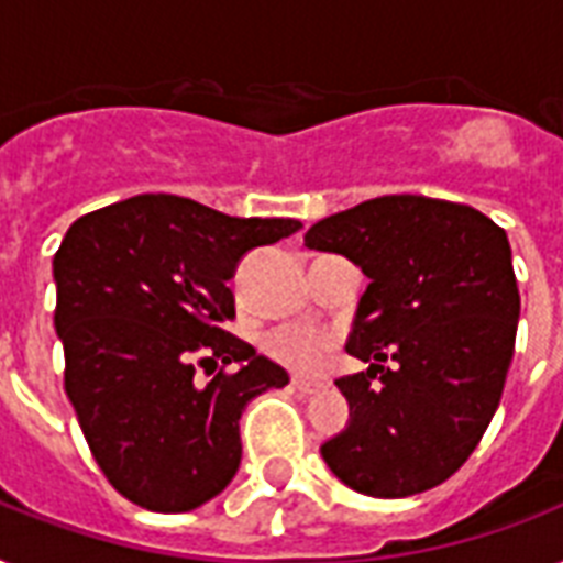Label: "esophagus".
<instances>
[{"mask_svg": "<svg viewBox=\"0 0 563 563\" xmlns=\"http://www.w3.org/2000/svg\"><path fill=\"white\" fill-rule=\"evenodd\" d=\"M291 388L300 394H307V397H312V394L324 391L327 385L318 383V379H300V376H295V379H291Z\"/></svg>", "mask_w": 563, "mask_h": 563, "instance_id": "34e87169", "label": "esophagus"}]
</instances>
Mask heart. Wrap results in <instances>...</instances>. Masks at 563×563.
<instances>
[{
    "label": "heart",
    "instance_id": "obj_1",
    "mask_svg": "<svg viewBox=\"0 0 563 563\" xmlns=\"http://www.w3.org/2000/svg\"><path fill=\"white\" fill-rule=\"evenodd\" d=\"M265 347L286 368L300 371V374H316V371L324 368L327 353H330V339L312 333V330L289 327V330H277L265 342Z\"/></svg>",
    "mask_w": 563,
    "mask_h": 563
}]
</instances>
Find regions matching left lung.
<instances>
[{
	"mask_svg": "<svg viewBox=\"0 0 563 563\" xmlns=\"http://www.w3.org/2000/svg\"><path fill=\"white\" fill-rule=\"evenodd\" d=\"M368 277L347 353L368 371L335 379L351 423L321 446L368 497L446 482L485 435L515 356L520 291L506 230L467 203L383 195L303 236Z\"/></svg>",
	"mask_w": 563,
	"mask_h": 563,
	"instance_id": "obj_1",
	"label": "left lung"
}]
</instances>
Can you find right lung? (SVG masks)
<instances>
[{
  "label": "right lung",
  "mask_w": 563,
  "mask_h": 563,
  "mask_svg": "<svg viewBox=\"0 0 563 563\" xmlns=\"http://www.w3.org/2000/svg\"><path fill=\"white\" fill-rule=\"evenodd\" d=\"M300 228L161 192L66 230L52 263L66 397L101 473L140 508L192 511L236 476L242 411L289 374L221 330L236 318L228 280L251 247Z\"/></svg>",
  "instance_id": "obj_1"
}]
</instances>
